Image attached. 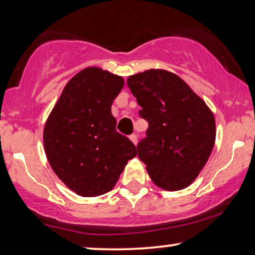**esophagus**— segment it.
Segmentation results:
<instances>
[{"mask_svg": "<svg viewBox=\"0 0 255 255\" xmlns=\"http://www.w3.org/2000/svg\"><path fill=\"white\" fill-rule=\"evenodd\" d=\"M130 140L133 142L134 145H137V141H138V137H137V134L135 133H133V134H131L130 135Z\"/></svg>", "mask_w": 255, "mask_h": 255, "instance_id": "obj_1", "label": "esophagus"}]
</instances>
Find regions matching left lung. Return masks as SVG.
<instances>
[{
	"mask_svg": "<svg viewBox=\"0 0 255 255\" xmlns=\"http://www.w3.org/2000/svg\"><path fill=\"white\" fill-rule=\"evenodd\" d=\"M128 87L147 121L137 145L149 177L165 190L189 186L207 163L216 139L215 117L190 87L174 73L148 69L128 76Z\"/></svg>",
	"mask_w": 255,
	"mask_h": 255,
	"instance_id": "left-lung-1",
	"label": "left lung"
}]
</instances>
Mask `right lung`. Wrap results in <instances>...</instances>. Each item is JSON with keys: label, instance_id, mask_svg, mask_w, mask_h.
Returning <instances> with one entry per match:
<instances>
[{"label": "right lung", "instance_id": "1", "mask_svg": "<svg viewBox=\"0 0 255 255\" xmlns=\"http://www.w3.org/2000/svg\"><path fill=\"white\" fill-rule=\"evenodd\" d=\"M124 86L122 76L99 67L69 80L44 128V147L52 169L83 197L110 191L128 160L137 155L130 139L116 131L111 114Z\"/></svg>", "mask_w": 255, "mask_h": 255}]
</instances>
